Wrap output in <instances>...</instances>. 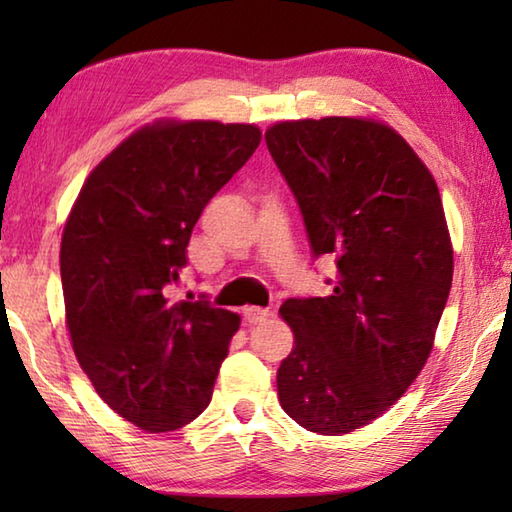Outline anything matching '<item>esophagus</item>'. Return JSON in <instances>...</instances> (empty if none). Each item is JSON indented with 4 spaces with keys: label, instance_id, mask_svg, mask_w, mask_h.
I'll return each instance as SVG.
<instances>
[{
    "label": "esophagus",
    "instance_id": "34e87169",
    "mask_svg": "<svg viewBox=\"0 0 512 512\" xmlns=\"http://www.w3.org/2000/svg\"><path fill=\"white\" fill-rule=\"evenodd\" d=\"M271 316H273V311L262 309V307H246L244 309V318H246V323H250V325L264 323V320L271 318Z\"/></svg>",
    "mask_w": 512,
    "mask_h": 512
}]
</instances>
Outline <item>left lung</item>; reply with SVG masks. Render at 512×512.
<instances>
[{
  "mask_svg": "<svg viewBox=\"0 0 512 512\" xmlns=\"http://www.w3.org/2000/svg\"><path fill=\"white\" fill-rule=\"evenodd\" d=\"M266 146L300 205L314 255H332V296L280 307L293 350L282 409L341 436L391 409L420 375L454 275L431 171L391 126L361 117L280 121Z\"/></svg>",
  "mask_w": 512,
  "mask_h": 512,
  "instance_id": "obj_1",
  "label": "left lung"
}]
</instances>
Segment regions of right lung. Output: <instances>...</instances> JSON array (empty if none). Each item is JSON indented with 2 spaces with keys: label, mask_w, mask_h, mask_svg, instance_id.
Returning <instances> with one entry per match:
<instances>
[{
  "label": "right lung",
  "mask_w": 512,
  "mask_h": 512,
  "mask_svg": "<svg viewBox=\"0 0 512 512\" xmlns=\"http://www.w3.org/2000/svg\"><path fill=\"white\" fill-rule=\"evenodd\" d=\"M262 142L253 124L158 121L126 137L81 187L60 244L76 359L121 418L160 433L196 420L241 318L171 302L203 207Z\"/></svg>",
  "instance_id": "add662e5"
}]
</instances>
